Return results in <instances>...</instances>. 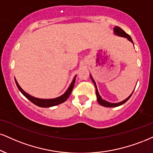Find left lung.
<instances>
[{"instance_id":"1","label":"left lung","mask_w":153,"mask_h":153,"mask_svg":"<svg viewBox=\"0 0 153 153\" xmlns=\"http://www.w3.org/2000/svg\"><path fill=\"white\" fill-rule=\"evenodd\" d=\"M113 31H114V34H115V35H116V36H120V37H123V38H126L128 40H129V41L131 42L132 44H133V41H132L131 37H130L128 34H127L123 30V29L120 28V27H117V26H115V27H114V28H113ZM133 45H134V44H133ZM90 76H91V78L92 81L93 82V83H94V85H95V91H96V96H97V102H98V103L100 104V105H102V106L107 107V108H114V107H117V106L121 105L124 104L125 102H126L128 100V99H129L130 97H131L132 94V93H133V92H134V91H132V93H131V95H130V96H128L126 99H125L124 100L121 101V102H116V103H113V102H108V101L105 100L104 99L102 98V97H101L100 95V94H99L98 91H97V88L96 83H95L94 79L93 78V77H92L91 75H90Z\"/></svg>"}]
</instances>
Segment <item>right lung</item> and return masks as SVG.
<instances>
[{
	"label": "right lung",
	"mask_w": 153,
	"mask_h": 153,
	"mask_svg": "<svg viewBox=\"0 0 153 153\" xmlns=\"http://www.w3.org/2000/svg\"><path fill=\"white\" fill-rule=\"evenodd\" d=\"M75 78H76V75L74 77L73 81L71 82V83L70 85L68 88L67 91L64 93V94H62V95H60V96H59L58 97H56V98H52V99H41V98H38V97L32 96V95H29L28 93H27L26 92L24 91L22 89L21 86L19 85V84L18 83L17 80H16V78H15V81H16V85H17L18 90L21 92L22 94L26 97L27 99H28L29 100L31 101L33 103L36 105L37 106L41 107V108H50V107H53L55 105H58L59 104H61L62 102H65V101L68 98V97L70 96V95H71L72 91H73V87H74Z\"/></svg>",
	"instance_id": "right-lung-1"
}]
</instances>
